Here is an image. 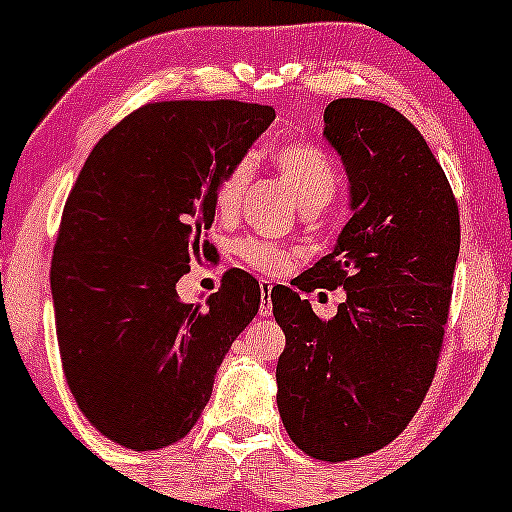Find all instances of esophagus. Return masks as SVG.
<instances>
[{
    "label": "esophagus",
    "instance_id": "34e87169",
    "mask_svg": "<svg viewBox=\"0 0 512 512\" xmlns=\"http://www.w3.org/2000/svg\"><path fill=\"white\" fill-rule=\"evenodd\" d=\"M262 297H260V317H270L272 314V285L270 282H262Z\"/></svg>",
    "mask_w": 512,
    "mask_h": 512
}]
</instances>
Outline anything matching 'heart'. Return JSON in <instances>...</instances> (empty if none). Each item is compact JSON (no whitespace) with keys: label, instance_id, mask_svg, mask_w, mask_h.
Instances as JSON below:
<instances>
[{"label":"heart","instance_id":"heart-1","mask_svg":"<svg viewBox=\"0 0 512 512\" xmlns=\"http://www.w3.org/2000/svg\"><path fill=\"white\" fill-rule=\"evenodd\" d=\"M275 163L280 173L285 175L289 190H292L302 213H307V210L319 213V210L327 208L337 198V168L327 158V153L319 151L312 143H282L280 148H275ZM250 178L252 163L247 158L237 160L235 165H230L220 175L218 183H215V205H218L220 215L230 218V215L237 213ZM235 252L245 265L267 272V275L285 270L289 260V252L285 247L260 240V237H245V240L237 242Z\"/></svg>","mask_w":512,"mask_h":512}]
</instances>
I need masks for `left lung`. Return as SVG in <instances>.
Segmentation results:
<instances>
[{"instance_id":"8db88e82","label":"left lung","mask_w":512,"mask_h":512,"mask_svg":"<svg viewBox=\"0 0 512 512\" xmlns=\"http://www.w3.org/2000/svg\"><path fill=\"white\" fill-rule=\"evenodd\" d=\"M324 138L342 156L352 220L294 287H344L332 319L289 287L272 289L285 332L277 406L307 456L339 463L394 441L423 404L448 322L461 218L414 123L396 108L337 98Z\"/></svg>"}]
</instances>
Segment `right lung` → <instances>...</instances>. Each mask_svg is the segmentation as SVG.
Returning <instances> with one entry per match:
<instances>
[{
    "mask_svg": "<svg viewBox=\"0 0 512 512\" xmlns=\"http://www.w3.org/2000/svg\"><path fill=\"white\" fill-rule=\"evenodd\" d=\"M272 121V106L230 98L148 103L96 143L71 188L51 257L56 337L81 414L118 446L180 441L260 309L242 270L205 307L175 285L213 257L215 183Z\"/></svg>",
    "mask_w": 512,
    "mask_h": 512,
    "instance_id": "obj_1",
    "label": "right lung"
}]
</instances>
